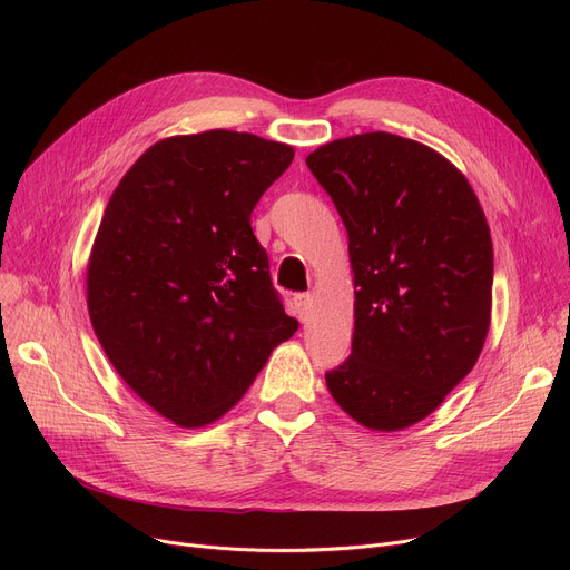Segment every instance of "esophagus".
I'll return each instance as SVG.
<instances>
[{
  "label": "esophagus",
  "instance_id": "obj_1",
  "mask_svg": "<svg viewBox=\"0 0 570 570\" xmlns=\"http://www.w3.org/2000/svg\"><path fill=\"white\" fill-rule=\"evenodd\" d=\"M293 305H295V312L301 318H307L309 309H312V293H295L293 295Z\"/></svg>",
  "mask_w": 570,
  "mask_h": 570
}]
</instances>
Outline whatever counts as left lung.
<instances>
[{
	"mask_svg": "<svg viewBox=\"0 0 570 570\" xmlns=\"http://www.w3.org/2000/svg\"><path fill=\"white\" fill-rule=\"evenodd\" d=\"M348 233L353 344L325 374L374 432L421 423L473 370L492 316V237L469 179L436 149L372 131L307 157Z\"/></svg>",
	"mask_w": 570,
	"mask_h": 570,
	"instance_id": "obj_1",
	"label": "left lung"
}]
</instances>
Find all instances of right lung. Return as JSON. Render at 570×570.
<instances>
[{"label":"right lung","instance_id":"1","mask_svg":"<svg viewBox=\"0 0 570 570\" xmlns=\"http://www.w3.org/2000/svg\"><path fill=\"white\" fill-rule=\"evenodd\" d=\"M293 155L226 129L170 136L106 205L87 263L89 321L117 374L179 428L219 421L297 331L252 230Z\"/></svg>","mask_w":570,"mask_h":570}]
</instances>
